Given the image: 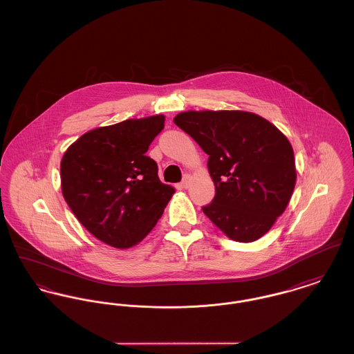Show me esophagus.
<instances>
[{
    "label": "esophagus",
    "instance_id": "1",
    "mask_svg": "<svg viewBox=\"0 0 354 354\" xmlns=\"http://www.w3.org/2000/svg\"><path fill=\"white\" fill-rule=\"evenodd\" d=\"M190 181H192V176L189 174V173H186L185 176H184V178H183V183H181V187H189L190 185Z\"/></svg>",
    "mask_w": 354,
    "mask_h": 354
}]
</instances>
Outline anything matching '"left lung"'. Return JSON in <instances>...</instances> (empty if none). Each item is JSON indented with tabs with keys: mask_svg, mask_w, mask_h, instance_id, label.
I'll use <instances>...</instances> for the list:
<instances>
[{
	"mask_svg": "<svg viewBox=\"0 0 354 354\" xmlns=\"http://www.w3.org/2000/svg\"><path fill=\"white\" fill-rule=\"evenodd\" d=\"M174 124L205 153L216 186L206 217L239 242L259 240L276 223L296 185L290 142L268 120L242 111L178 113Z\"/></svg>",
	"mask_w": 354,
	"mask_h": 354,
	"instance_id": "1",
	"label": "left lung"
}]
</instances>
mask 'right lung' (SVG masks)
Listing matches in <instances>:
<instances>
[{"label": "right lung", "instance_id": "obj_1", "mask_svg": "<svg viewBox=\"0 0 354 354\" xmlns=\"http://www.w3.org/2000/svg\"><path fill=\"white\" fill-rule=\"evenodd\" d=\"M165 115L125 120L86 131L61 160L62 196L95 239L117 249L142 241L174 193L147 156Z\"/></svg>", "mask_w": 354, "mask_h": 354}]
</instances>
